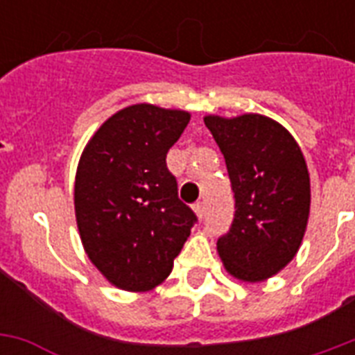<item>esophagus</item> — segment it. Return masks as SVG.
Masks as SVG:
<instances>
[{
  "label": "esophagus",
  "instance_id": "obj_1",
  "mask_svg": "<svg viewBox=\"0 0 355 355\" xmlns=\"http://www.w3.org/2000/svg\"><path fill=\"white\" fill-rule=\"evenodd\" d=\"M193 210H195V214H197V217H199V219H202V217H205V202H195L193 205Z\"/></svg>",
  "mask_w": 355,
  "mask_h": 355
}]
</instances>
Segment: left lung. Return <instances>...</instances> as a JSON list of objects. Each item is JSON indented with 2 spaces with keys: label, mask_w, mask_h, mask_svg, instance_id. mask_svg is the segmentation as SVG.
<instances>
[{
  "label": "left lung",
  "mask_w": 355,
  "mask_h": 355,
  "mask_svg": "<svg viewBox=\"0 0 355 355\" xmlns=\"http://www.w3.org/2000/svg\"><path fill=\"white\" fill-rule=\"evenodd\" d=\"M232 184V227L217 239L225 269L261 282L286 267L302 243L309 217V173L291 134L275 119L243 114L206 116Z\"/></svg>",
  "instance_id": "obj_1"
}]
</instances>
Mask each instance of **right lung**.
I'll return each instance as SVG.
<instances>
[{"label": "right lung", "instance_id": "obj_1", "mask_svg": "<svg viewBox=\"0 0 355 355\" xmlns=\"http://www.w3.org/2000/svg\"><path fill=\"white\" fill-rule=\"evenodd\" d=\"M188 123L184 110L132 105L103 123L83 150L75 177L80 241L119 289L149 291L166 280L197 223L166 164Z\"/></svg>", "mask_w": 355, "mask_h": 355}]
</instances>
